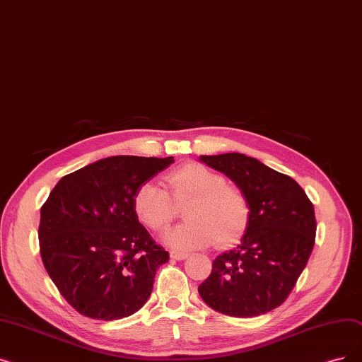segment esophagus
<instances>
[{
	"instance_id": "esophagus-1",
	"label": "esophagus",
	"mask_w": 362,
	"mask_h": 362,
	"mask_svg": "<svg viewBox=\"0 0 362 362\" xmlns=\"http://www.w3.org/2000/svg\"><path fill=\"white\" fill-rule=\"evenodd\" d=\"M187 256H189V255L183 253V251H175V250L170 251V257L175 259V260H185Z\"/></svg>"
}]
</instances>
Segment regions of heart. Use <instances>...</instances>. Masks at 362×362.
I'll return each mask as SVG.
<instances>
[{
	"mask_svg": "<svg viewBox=\"0 0 362 362\" xmlns=\"http://www.w3.org/2000/svg\"><path fill=\"white\" fill-rule=\"evenodd\" d=\"M168 192L160 185L146 182L137 187L134 211L152 230H165L185 207L186 222L167 233V243L179 250L206 247L214 241L226 247L237 241L250 218V204L237 186L226 185L218 173L198 163L171 170L164 177Z\"/></svg>",
	"mask_w": 362,
	"mask_h": 362,
	"instance_id": "b5f03b06",
	"label": "heart"
}]
</instances>
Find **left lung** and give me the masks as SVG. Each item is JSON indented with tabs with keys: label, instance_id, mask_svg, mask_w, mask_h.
<instances>
[{
	"label": "left lung",
	"instance_id": "left-lung-1",
	"mask_svg": "<svg viewBox=\"0 0 362 362\" xmlns=\"http://www.w3.org/2000/svg\"><path fill=\"white\" fill-rule=\"evenodd\" d=\"M245 194L250 218L241 243L213 262L198 287L214 310L238 318L268 313L286 302L315 244L317 220L298 183L244 153L201 155Z\"/></svg>",
	"mask_w": 362,
	"mask_h": 362
}]
</instances>
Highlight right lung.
Segmentation results:
<instances>
[{
    "instance_id": "add662e5",
    "label": "right lung",
    "mask_w": 362,
    "mask_h": 362,
    "mask_svg": "<svg viewBox=\"0 0 362 362\" xmlns=\"http://www.w3.org/2000/svg\"><path fill=\"white\" fill-rule=\"evenodd\" d=\"M168 158L117 155L62 177L41 207L40 253L47 274L81 315L112 321L149 298L168 251L140 225L133 198Z\"/></svg>"
}]
</instances>
